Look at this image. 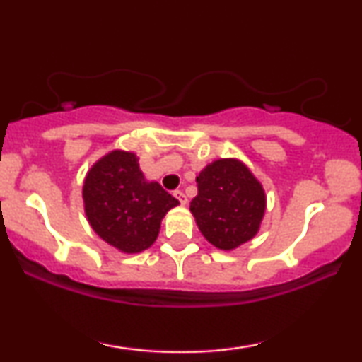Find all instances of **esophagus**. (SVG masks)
Masks as SVG:
<instances>
[{"label": "esophagus", "instance_id": "1", "mask_svg": "<svg viewBox=\"0 0 362 362\" xmlns=\"http://www.w3.org/2000/svg\"><path fill=\"white\" fill-rule=\"evenodd\" d=\"M175 197H176L177 201L181 202L182 206H186V204H187V197H186V194H185V192H182V191H180V189L175 191Z\"/></svg>", "mask_w": 362, "mask_h": 362}]
</instances>
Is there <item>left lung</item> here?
I'll use <instances>...</instances> for the list:
<instances>
[{
	"label": "left lung",
	"mask_w": 362,
	"mask_h": 362,
	"mask_svg": "<svg viewBox=\"0 0 362 362\" xmlns=\"http://www.w3.org/2000/svg\"><path fill=\"white\" fill-rule=\"evenodd\" d=\"M197 196L189 211L206 240L221 250H234L254 239L267 209L264 186L247 165L221 158L196 177Z\"/></svg>",
	"instance_id": "1"
}]
</instances>
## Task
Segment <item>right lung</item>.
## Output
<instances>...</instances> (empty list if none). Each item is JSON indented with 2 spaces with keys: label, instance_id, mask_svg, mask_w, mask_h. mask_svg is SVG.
Masks as SVG:
<instances>
[{
  "label": "right lung",
  "instance_id": "obj_1",
  "mask_svg": "<svg viewBox=\"0 0 362 362\" xmlns=\"http://www.w3.org/2000/svg\"><path fill=\"white\" fill-rule=\"evenodd\" d=\"M83 209L93 232L123 254L150 249L163 217L180 204L160 182L148 181L132 151L113 150L87 171Z\"/></svg>",
  "mask_w": 362,
  "mask_h": 362
}]
</instances>
